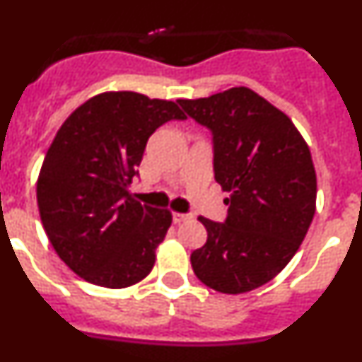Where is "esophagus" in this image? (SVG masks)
<instances>
[{"label":"esophagus","mask_w":362,"mask_h":362,"mask_svg":"<svg viewBox=\"0 0 362 362\" xmlns=\"http://www.w3.org/2000/svg\"><path fill=\"white\" fill-rule=\"evenodd\" d=\"M172 219H174L175 225H181V223H185V221H190L192 219V214L174 212V214H172Z\"/></svg>","instance_id":"esophagus-1"}]
</instances>
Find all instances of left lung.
I'll return each instance as SVG.
<instances>
[{
  "mask_svg": "<svg viewBox=\"0 0 362 362\" xmlns=\"http://www.w3.org/2000/svg\"><path fill=\"white\" fill-rule=\"evenodd\" d=\"M177 103L212 134L214 177L230 192L223 223L199 217L209 238L192 252L194 274L217 292H250L308 232L317 196L310 148L286 114L246 86Z\"/></svg>",
  "mask_w": 362,
  "mask_h": 362,
  "instance_id": "1",
  "label": "left lung"
}]
</instances>
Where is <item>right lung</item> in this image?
Masks as SVG:
<instances>
[{"mask_svg": "<svg viewBox=\"0 0 362 362\" xmlns=\"http://www.w3.org/2000/svg\"><path fill=\"white\" fill-rule=\"evenodd\" d=\"M185 119L172 101L107 92L57 130L37 179V206L54 250L79 277L127 288L148 276L172 214L141 204L129 187L148 137Z\"/></svg>", "mask_w": 362, "mask_h": 362, "instance_id": "1", "label": "right lung"}]
</instances>
